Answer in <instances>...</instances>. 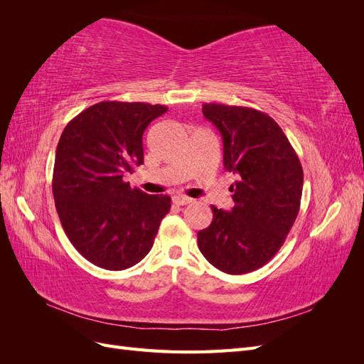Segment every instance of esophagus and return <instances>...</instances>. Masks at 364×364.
I'll use <instances>...</instances> for the list:
<instances>
[{
  "mask_svg": "<svg viewBox=\"0 0 364 364\" xmlns=\"http://www.w3.org/2000/svg\"><path fill=\"white\" fill-rule=\"evenodd\" d=\"M193 199H190V197H185V196H174L173 197V203L178 205V206H183V205H188L191 203Z\"/></svg>",
  "mask_w": 364,
  "mask_h": 364,
  "instance_id": "obj_1",
  "label": "esophagus"
}]
</instances>
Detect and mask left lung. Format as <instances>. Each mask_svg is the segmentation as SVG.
<instances>
[{
    "label": "left lung",
    "instance_id": "1",
    "mask_svg": "<svg viewBox=\"0 0 364 364\" xmlns=\"http://www.w3.org/2000/svg\"><path fill=\"white\" fill-rule=\"evenodd\" d=\"M223 139V165L238 174L234 208L213 209L197 245L214 267L243 274L262 267L284 245L299 213L302 165L277 121L257 109L205 103Z\"/></svg>",
    "mask_w": 364,
    "mask_h": 364
}]
</instances>
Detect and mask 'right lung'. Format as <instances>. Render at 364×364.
<instances>
[{"label":"right lung","instance_id":"obj_1","mask_svg":"<svg viewBox=\"0 0 364 364\" xmlns=\"http://www.w3.org/2000/svg\"><path fill=\"white\" fill-rule=\"evenodd\" d=\"M167 109L102 102L62 132L53 170L54 202L73 246L98 267L124 270L138 264L170 211V196H150L123 181L144 162L142 135Z\"/></svg>","mask_w":364,"mask_h":364}]
</instances>
